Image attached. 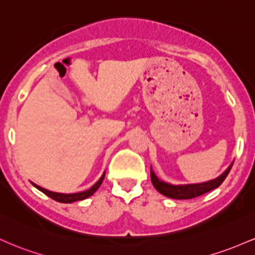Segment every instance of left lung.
I'll use <instances>...</instances> for the list:
<instances>
[{
  "instance_id": "obj_1",
  "label": "left lung",
  "mask_w": 255,
  "mask_h": 255,
  "mask_svg": "<svg viewBox=\"0 0 255 255\" xmlns=\"http://www.w3.org/2000/svg\"><path fill=\"white\" fill-rule=\"evenodd\" d=\"M233 164L228 167V170L225 171L222 176H219L218 178L213 179V181L206 182V183H200V184H188V185H172L160 181L158 177L154 174L153 171H150V179L153 183L154 188L159 191L162 195L170 197V199H177V200H188V199H194V197L201 196L204 194L208 193V191L216 189L218 188L224 179L227 178V176L230 172Z\"/></svg>"
}]
</instances>
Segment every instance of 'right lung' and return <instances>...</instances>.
Returning <instances> with one entry per match:
<instances>
[{"label": "right lung", "instance_id": "add662e5", "mask_svg": "<svg viewBox=\"0 0 255 255\" xmlns=\"http://www.w3.org/2000/svg\"><path fill=\"white\" fill-rule=\"evenodd\" d=\"M104 178H105V173L102 174L101 178H100L99 181H97L95 184H94L93 187L90 188V189H88V190H85V191H82V193H76V194L53 193V191H49V190L44 189V188H41V187H39V185L35 184V183H32V184L35 185L37 189L41 190L42 193H44L45 195L49 196L50 199L55 200V201H58V202H62V204H71V202L79 201V200H84V199H87V197H89V196L93 195V194L95 193V191L100 188V185H101V183H102V181H104Z\"/></svg>", "mask_w": 255, "mask_h": 255}]
</instances>
